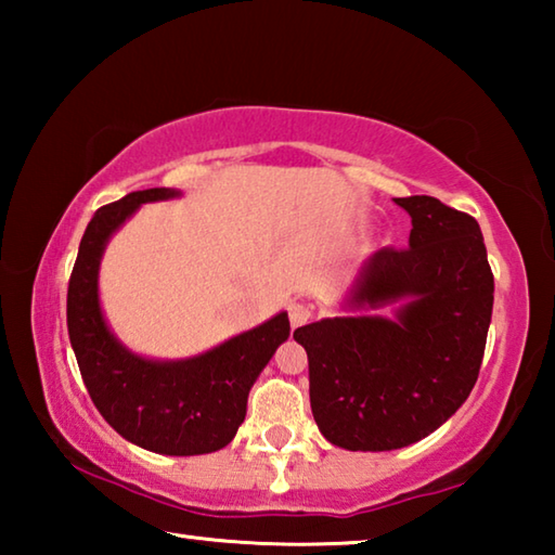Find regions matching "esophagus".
Returning a JSON list of instances; mask_svg holds the SVG:
<instances>
[{
    "label": "esophagus",
    "instance_id": "obj_1",
    "mask_svg": "<svg viewBox=\"0 0 555 555\" xmlns=\"http://www.w3.org/2000/svg\"><path fill=\"white\" fill-rule=\"evenodd\" d=\"M288 318H291V325L300 327V325H306L308 321H311L313 308L306 306V304H291L288 306Z\"/></svg>",
    "mask_w": 555,
    "mask_h": 555
}]
</instances>
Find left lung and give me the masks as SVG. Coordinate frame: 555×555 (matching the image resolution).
<instances>
[{"label":"left lung","mask_w":555,"mask_h":555,"mask_svg":"<svg viewBox=\"0 0 555 555\" xmlns=\"http://www.w3.org/2000/svg\"><path fill=\"white\" fill-rule=\"evenodd\" d=\"M393 203L411 215L409 247L374 251L340 304L345 315L294 333L308 352L318 428L362 453L418 443L463 406L492 321L477 220L430 195Z\"/></svg>","instance_id":"1"}]
</instances>
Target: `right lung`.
<instances>
[{
    "mask_svg": "<svg viewBox=\"0 0 555 555\" xmlns=\"http://www.w3.org/2000/svg\"><path fill=\"white\" fill-rule=\"evenodd\" d=\"M178 195L176 188H149L92 215L68 284V335L92 403L121 438L158 455H203L237 434L251 384L288 340L291 325L281 311L185 360L142 357L109 331L98 284L107 242L144 203Z\"/></svg>",
    "mask_w": 555,
    "mask_h": 555,
    "instance_id": "1",
    "label": "right lung"
}]
</instances>
